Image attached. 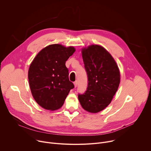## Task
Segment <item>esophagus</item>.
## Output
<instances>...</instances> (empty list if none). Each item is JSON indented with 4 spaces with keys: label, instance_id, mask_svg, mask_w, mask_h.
Returning <instances> with one entry per match:
<instances>
[{
    "label": "esophagus",
    "instance_id": "1",
    "mask_svg": "<svg viewBox=\"0 0 151 151\" xmlns=\"http://www.w3.org/2000/svg\"><path fill=\"white\" fill-rule=\"evenodd\" d=\"M74 85H75V87H76L77 85H78V81H76L74 82Z\"/></svg>",
    "mask_w": 151,
    "mask_h": 151
}]
</instances>
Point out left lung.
I'll return each instance as SVG.
<instances>
[{"instance_id": "obj_1", "label": "left lung", "mask_w": 151, "mask_h": 151, "mask_svg": "<svg viewBox=\"0 0 151 151\" xmlns=\"http://www.w3.org/2000/svg\"><path fill=\"white\" fill-rule=\"evenodd\" d=\"M84 67L88 77V87L78 94L85 111L97 113L108 106L120 83V73L114 58L106 49L91 45L82 50Z\"/></svg>"}]
</instances>
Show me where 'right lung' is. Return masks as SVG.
Returning a JSON list of instances; mask_svg holds the SVG:
<instances>
[{"mask_svg":"<svg viewBox=\"0 0 151 151\" xmlns=\"http://www.w3.org/2000/svg\"><path fill=\"white\" fill-rule=\"evenodd\" d=\"M75 51L73 47L50 45L32 62L28 72L30 88L34 99L43 108L50 111L60 108L74 88L65 64Z\"/></svg>","mask_w":151,"mask_h":151,"instance_id":"obj_1","label":"right lung"}]
</instances>
